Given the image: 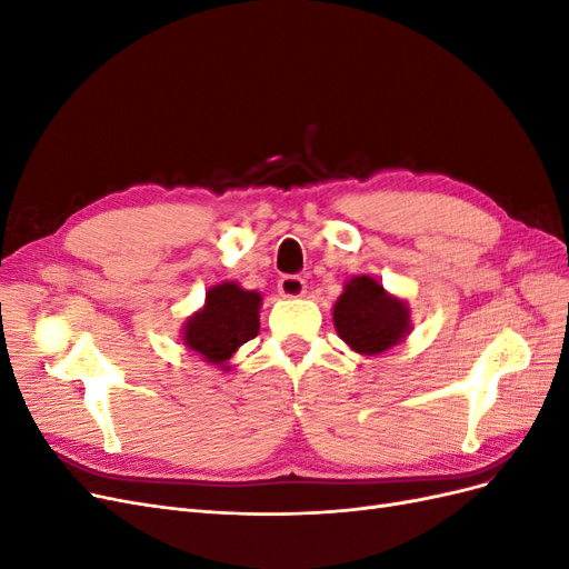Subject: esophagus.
<instances>
[{"label":"esophagus","mask_w":569,"mask_h":569,"mask_svg":"<svg viewBox=\"0 0 569 569\" xmlns=\"http://www.w3.org/2000/svg\"><path fill=\"white\" fill-rule=\"evenodd\" d=\"M280 295L287 299H297L306 295V280L299 278V274H282L280 282H278Z\"/></svg>","instance_id":"1"}]
</instances>
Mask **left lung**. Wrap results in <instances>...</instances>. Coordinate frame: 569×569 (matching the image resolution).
I'll return each instance as SVG.
<instances>
[{
  "mask_svg": "<svg viewBox=\"0 0 569 569\" xmlns=\"http://www.w3.org/2000/svg\"><path fill=\"white\" fill-rule=\"evenodd\" d=\"M332 318L337 335L363 356L385 353L410 332L408 303L368 274H356L343 284Z\"/></svg>",
  "mask_w": 569,
  "mask_h": 569,
  "instance_id": "obj_1",
  "label": "left lung"
}]
</instances>
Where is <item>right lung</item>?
<instances>
[{
  "label": "right lung",
  "mask_w": 569,
  "mask_h": 569,
  "mask_svg": "<svg viewBox=\"0 0 569 569\" xmlns=\"http://www.w3.org/2000/svg\"><path fill=\"white\" fill-rule=\"evenodd\" d=\"M258 291L242 289L237 282H222L206 291V303L182 327L187 349L201 356L206 363L230 370L232 353L258 335Z\"/></svg>",
  "instance_id": "add662e5"
}]
</instances>
